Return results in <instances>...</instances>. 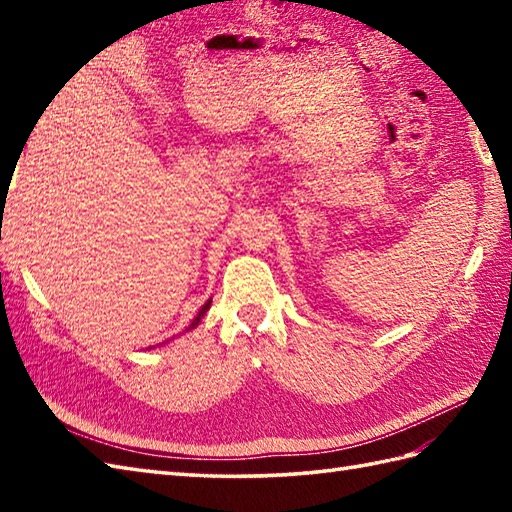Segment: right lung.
Wrapping results in <instances>:
<instances>
[{
  "label": "right lung",
  "mask_w": 512,
  "mask_h": 512,
  "mask_svg": "<svg viewBox=\"0 0 512 512\" xmlns=\"http://www.w3.org/2000/svg\"><path fill=\"white\" fill-rule=\"evenodd\" d=\"M211 308V299L209 301H206L204 303V306L200 308V312H198V317H195L193 321H191V325H189V328L187 330H193V328H198V325H200V321H202V317H204V314H206V310H209Z\"/></svg>",
  "instance_id": "right-lung-1"
}]
</instances>
